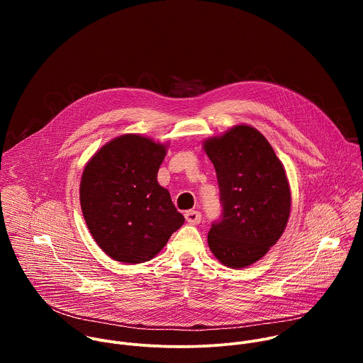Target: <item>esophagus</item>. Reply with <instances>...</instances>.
Returning a JSON list of instances; mask_svg holds the SVG:
<instances>
[{
    "mask_svg": "<svg viewBox=\"0 0 363 363\" xmlns=\"http://www.w3.org/2000/svg\"><path fill=\"white\" fill-rule=\"evenodd\" d=\"M185 220L189 223V224H199L201 220H202V214L199 211H195V210H191V211H186L185 213Z\"/></svg>",
    "mask_w": 363,
    "mask_h": 363,
    "instance_id": "obj_1",
    "label": "esophagus"
}]
</instances>
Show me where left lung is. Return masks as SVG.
<instances>
[{
	"instance_id": "1",
	"label": "left lung",
	"mask_w": 363,
	"mask_h": 363,
	"mask_svg": "<svg viewBox=\"0 0 363 363\" xmlns=\"http://www.w3.org/2000/svg\"><path fill=\"white\" fill-rule=\"evenodd\" d=\"M214 164L223 214L208 245L224 266L244 269L260 260L287 225L291 195L286 171L255 128L237 125L202 145Z\"/></svg>"
}]
</instances>
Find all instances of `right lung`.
Wrapping results in <instances>:
<instances>
[{"label": "right lung", "instance_id": "right-lung-1", "mask_svg": "<svg viewBox=\"0 0 363 363\" xmlns=\"http://www.w3.org/2000/svg\"><path fill=\"white\" fill-rule=\"evenodd\" d=\"M168 145L126 133L103 145L80 181L87 228L111 258L125 264L149 262L184 224L169 191L158 184Z\"/></svg>", "mask_w": 363, "mask_h": 363}]
</instances>
